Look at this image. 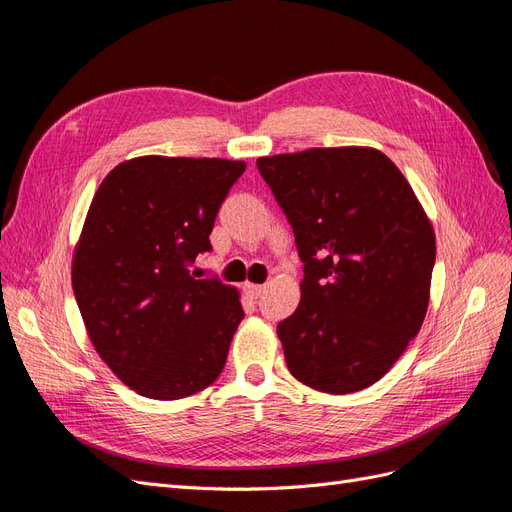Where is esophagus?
Wrapping results in <instances>:
<instances>
[{"mask_svg": "<svg viewBox=\"0 0 512 512\" xmlns=\"http://www.w3.org/2000/svg\"><path fill=\"white\" fill-rule=\"evenodd\" d=\"M243 288L247 292V297H252V299H258L260 294L265 292V286H260V284H245Z\"/></svg>", "mask_w": 512, "mask_h": 512, "instance_id": "obj_1", "label": "esophagus"}]
</instances>
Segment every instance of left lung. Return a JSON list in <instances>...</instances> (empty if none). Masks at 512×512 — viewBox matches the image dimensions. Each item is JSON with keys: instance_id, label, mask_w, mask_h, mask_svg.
<instances>
[{"instance_id": "8db88e82", "label": "left lung", "mask_w": 512, "mask_h": 512, "mask_svg": "<svg viewBox=\"0 0 512 512\" xmlns=\"http://www.w3.org/2000/svg\"><path fill=\"white\" fill-rule=\"evenodd\" d=\"M303 262L301 301L277 324L299 382L346 395L378 382L429 305L436 237L401 170L371 147L258 158Z\"/></svg>"}]
</instances>
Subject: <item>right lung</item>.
<instances>
[{"label": "right lung", "mask_w": 512, "mask_h": 512, "mask_svg": "<svg viewBox=\"0 0 512 512\" xmlns=\"http://www.w3.org/2000/svg\"><path fill=\"white\" fill-rule=\"evenodd\" d=\"M245 162L143 156L121 162L91 200L72 290L91 344L149 399H181L222 374L243 307L220 280H196L224 198Z\"/></svg>", "instance_id": "1"}]
</instances>
